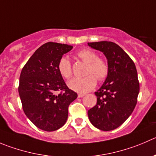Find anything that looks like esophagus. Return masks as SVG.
Returning a JSON list of instances; mask_svg holds the SVG:
<instances>
[{
	"mask_svg": "<svg viewBox=\"0 0 156 156\" xmlns=\"http://www.w3.org/2000/svg\"><path fill=\"white\" fill-rule=\"evenodd\" d=\"M85 96V94H83V93H78V97L80 98V97H83V96Z\"/></svg>",
	"mask_w": 156,
	"mask_h": 156,
	"instance_id": "1",
	"label": "esophagus"
}]
</instances>
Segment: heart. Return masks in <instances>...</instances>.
<instances>
[{"instance_id": "obj_1", "label": "heart", "mask_w": 156, "mask_h": 156, "mask_svg": "<svg viewBox=\"0 0 156 156\" xmlns=\"http://www.w3.org/2000/svg\"><path fill=\"white\" fill-rule=\"evenodd\" d=\"M76 57L87 63L85 75L83 78L74 77L68 82V87L71 90L80 93L90 91L95 87L96 80L102 82L106 79L109 73V65L107 60L98 57L97 53L90 49H83L76 53ZM57 69L63 77L69 79L73 75L72 64L65 57H62L58 62Z\"/></svg>"}]
</instances>
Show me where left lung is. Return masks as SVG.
<instances>
[{"mask_svg": "<svg viewBox=\"0 0 156 156\" xmlns=\"http://www.w3.org/2000/svg\"><path fill=\"white\" fill-rule=\"evenodd\" d=\"M103 52L108 60L109 73L99 90L96 106L89 109L91 123L103 131H110L123 123L134 110L139 93L136 65L130 57L111 41L88 43Z\"/></svg>", "mask_w": 156, "mask_h": 156, "instance_id": "1", "label": "left lung"}]
</instances>
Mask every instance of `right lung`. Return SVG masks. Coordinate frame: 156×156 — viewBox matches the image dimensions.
Instances as JSON below:
<instances>
[{"instance_id":"add662e5","label":"right lung","mask_w":156,"mask_h":156,"mask_svg":"<svg viewBox=\"0 0 156 156\" xmlns=\"http://www.w3.org/2000/svg\"><path fill=\"white\" fill-rule=\"evenodd\" d=\"M72 46L48 42L40 47L23 66L18 92L25 115L37 128L52 132L61 128L68 107L77 93L68 88L57 64Z\"/></svg>"}]
</instances>
